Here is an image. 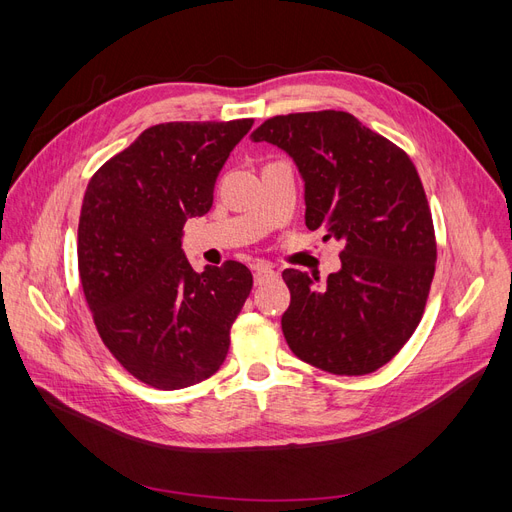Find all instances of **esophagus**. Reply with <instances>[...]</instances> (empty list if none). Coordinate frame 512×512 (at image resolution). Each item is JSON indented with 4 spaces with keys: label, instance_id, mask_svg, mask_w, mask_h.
<instances>
[{
    "label": "esophagus",
    "instance_id": "34e87169",
    "mask_svg": "<svg viewBox=\"0 0 512 512\" xmlns=\"http://www.w3.org/2000/svg\"><path fill=\"white\" fill-rule=\"evenodd\" d=\"M273 277H275V271L269 262H258V265L254 267V284L256 286H262L265 282L273 280Z\"/></svg>",
    "mask_w": 512,
    "mask_h": 512
}]
</instances>
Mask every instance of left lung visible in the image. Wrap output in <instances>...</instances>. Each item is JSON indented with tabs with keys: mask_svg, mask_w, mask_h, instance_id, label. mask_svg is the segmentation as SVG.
Listing matches in <instances>:
<instances>
[{
	"mask_svg": "<svg viewBox=\"0 0 512 512\" xmlns=\"http://www.w3.org/2000/svg\"><path fill=\"white\" fill-rule=\"evenodd\" d=\"M284 149L305 181V224L342 241V269L318 277L286 269L282 331L301 361L337 376H365L406 346L423 318L436 232L408 153L350 113L267 119L252 134Z\"/></svg>",
	"mask_w": 512,
	"mask_h": 512,
	"instance_id": "1",
	"label": "left lung"
}]
</instances>
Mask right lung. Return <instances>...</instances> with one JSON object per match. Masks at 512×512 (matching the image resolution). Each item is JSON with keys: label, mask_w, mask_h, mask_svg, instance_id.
I'll use <instances>...</instances> for the list:
<instances>
[{"label": "right lung", "mask_w": 512, "mask_h": 512, "mask_svg": "<svg viewBox=\"0 0 512 512\" xmlns=\"http://www.w3.org/2000/svg\"><path fill=\"white\" fill-rule=\"evenodd\" d=\"M252 123H158L89 179L76 247L85 301L104 346L153 389L213 376L250 297V269L226 260L198 273L181 235L211 209L215 179Z\"/></svg>", "instance_id": "add662e5"}]
</instances>
